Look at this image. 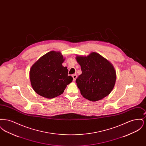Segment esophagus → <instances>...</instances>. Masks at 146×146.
Listing matches in <instances>:
<instances>
[{"label": "esophagus", "instance_id": "34e87169", "mask_svg": "<svg viewBox=\"0 0 146 146\" xmlns=\"http://www.w3.org/2000/svg\"><path fill=\"white\" fill-rule=\"evenodd\" d=\"M72 77H73V81H76V78H77V76H76V74L72 75Z\"/></svg>", "mask_w": 146, "mask_h": 146}]
</instances>
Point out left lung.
I'll list each match as a JSON object with an SVG mask.
<instances>
[{"label":"left lung","instance_id":"1","mask_svg":"<svg viewBox=\"0 0 146 146\" xmlns=\"http://www.w3.org/2000/svg\"><path fill=\"white\" fill-rule=\"evenodd\" d=\"M82 73L76 79V85L85 98L93 102L107 96L113 90L117 79L114 66L96 52L88 55H76Z\"/></svg>","mask_w":146,"mask_h":146}]
</instances>
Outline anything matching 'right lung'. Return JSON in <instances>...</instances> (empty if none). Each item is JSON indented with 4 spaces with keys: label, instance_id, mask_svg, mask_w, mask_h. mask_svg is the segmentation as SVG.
I'll use <instances>...</instances> for the list:
<instances>
[{
    "label": "right lung",
    "instance_id": "right-lung-1",
    "mask_svg": "<svg viewBox=\"0 0 146 146\" xmlns=\"http://www.w3.org/2000/svg\"><path fill=\"white\" fill-rule=\"evenodd\" d=\"M65 58L60 51H51L42 56L29 70L31 86L35 92L46 98L62 94L73 78L68 76L67 67H63Z\"/></svg>",
    "mask_w": 146,
    "mask_h": 146
}]
</instances>
